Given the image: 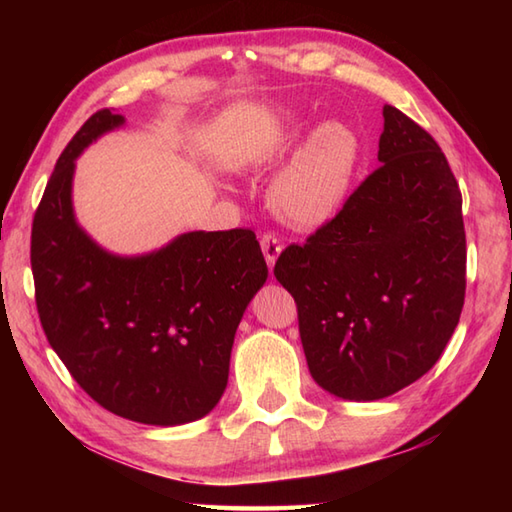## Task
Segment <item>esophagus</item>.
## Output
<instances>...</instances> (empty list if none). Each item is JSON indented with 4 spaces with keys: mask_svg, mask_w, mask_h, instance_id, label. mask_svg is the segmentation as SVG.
<instances>
[{
    "mask_svg": "<svg viewBox=\"0 0 512 512\" xmlns=\"http://www.w3.org/2000/svg\"><path fill=\"white\" fill-rule=\"evenodd\" d=\"M259 244H262V250H264V257H266V264H268V268L273 270V266H275V262H277V257H279V253H281V239L275 235V233H264L262 235V239H259Z\"/></svg>",
    "mask_w": 512,
    "mask_h": 512,
    "instance_id": "obj_1",
    "label": "esophagus"
}]
</instances>
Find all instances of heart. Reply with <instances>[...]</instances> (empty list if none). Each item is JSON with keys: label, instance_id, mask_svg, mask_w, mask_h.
<instances>
[{"label": "heart", "instance_id": "heart-1", "mask_svg": "<svg viewBox=\"0 0 512 512\" xmlns=\"http://www.w3.org/2000/svg\"><path fill=\"white\" fill-rule=\"evenodd\" d=\"M361 158V140L343 121H325L295 149L270 187L275 209L297 226H319L339 213Z\"/></svg>", "mask_w": 512, "mask_h": 512}]
</instances>
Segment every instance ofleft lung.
Returning a JSON list of instances; mask_svg holds the SVG:
<instances>
[{"mask_svg": "<svg viewBox=\"0 0 512 512\" xmlns=\"http://www.w3.org/2000/svg\"><path fill=\"white\" fill-rule=\"evenodd\" d=\"M380 167L275 277L297 303L317 385L343 400H380L436 365L466 290L462 193L431 134L391 105Z\"/></svg>", "mask_w": 512, "mask_h": 512, "instance_id": "8db88e82", "label": "left lung"}]
</instances>
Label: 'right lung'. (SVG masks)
I'll return each instance as SVG.
<instances>
[{
    "instance_id": "right-lung-1",
    "label": "right lung",
    "mask_w": 512,
    "mask_h": 512,
    "mask_svg": "<svg viewBox=\"0 0 512 512\" xmlns=\"http://www.w3.org/2000/svg\"><path fill=\"white\" fill-rule=\"evenodd\" d=\"M125 118L101 110L63 149L32 220L39 319L85 394L116 416L176 427L220 402L244 310L268 266L255 233L193 231L121 257L76 224L74 160Z\"/></svg>"
}]
</instances>
